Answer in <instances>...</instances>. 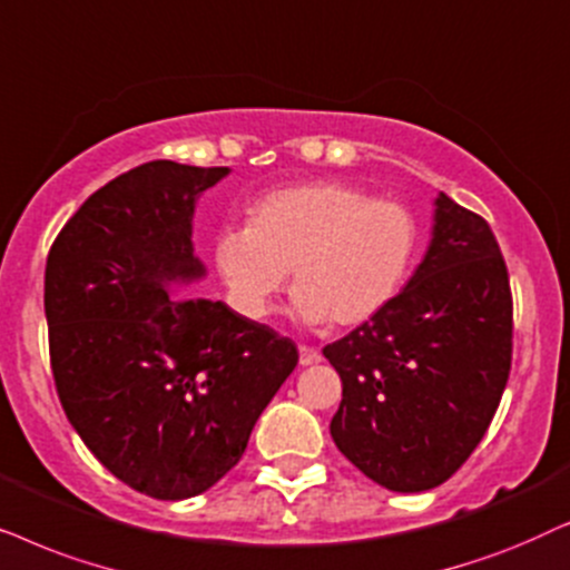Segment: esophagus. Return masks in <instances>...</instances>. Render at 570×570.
<instances>
[{
    "label": "esophagus",
    "instance_id": "1",
    "mask_svg": "<svg viewBox=\"0 0 570 570\" xmlns=\"http://www.w3.org/2000/svg\"><path fill=\"white\" fill-rule=\"evenodd\" d=\"M315 362H321V352H317L315 346H307V344H302L299 346V364H315Z\"/></svg>",
    "mask_w": 570,
    "mask_h": 570
}]
</instances>
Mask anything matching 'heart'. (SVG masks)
Listing matches in <instances>:
<instances>
[{"mask_svg":"<svg viewBox=\"0 0 570 570\" xmlns=\"http://www.w3.org/2000/svg\"><path fill=\"white\" fill-rule=\"evenodd\" d=\"M420 245V218L404 203L321 179L257 197L247 226L216 234L214 263L242 315H268L292 271L302 321L352 328L399 297Z\"/></svg>","mask_w":570,"mask_h":570,"instance_id":"1","label":"heart"}]
</instances>
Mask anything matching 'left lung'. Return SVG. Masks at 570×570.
<instances>
[{
	"instance_id": "8db88e82",
	"label": "left lung",
	"mask_w": 570,
	"mask_h": 570,
	"mask_svg": "<svg viewBox=\"0 0 570 570\" xmlns=\"http://www.w3.org/2000/svg\"><path fill=\"white\" fill-rule=\"evenodd\" d=\"M511 352L513 297L495 234L440 193L430 249L404 292L323 348L341 377L333 443L393 492L438 488L488 432Z\"/></svg>"
}]
</instances>
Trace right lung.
I'll return each instance as SVG.
<instances>
[{
  "mask_svg": "<svg viewBox=\"0 0 570 570\" xmlns=\"http://www.w3.org/2000/svg\"><path fill=\"white\" fill-rule=\"evenodd\" d=\"M226 174L135 166L82 203L47 257L49 356L67 420L117 480L156 500L200 495L237 466L299 362L268 325L166 292L206 273L193 210Z\"/></svg>",
  "mask_w": 570,
  "mask_h": 570,
  "instance_id": "right-lung-1",
  "label": "right lung"
}]
</instances>
